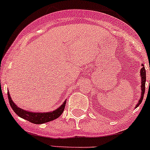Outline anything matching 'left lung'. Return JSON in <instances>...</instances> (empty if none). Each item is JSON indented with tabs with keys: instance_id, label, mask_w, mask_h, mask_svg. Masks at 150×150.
Wrapping results in <instances>:
<instances>
[{
	"instance_id": "8db88e82",
	"label": "left lung",
	"mask_w": 150,
	"mask_h": 150,
	"mask_svg": "<svg viewBox=\"0 0 150 150\" xmlns=\"http://www.w3.org/2000/svg\"><path fill=\"white\" fill-rule=\"evenodd\" d=\"M142 66H143V67L141 69V78H142V96H141L139 102V103L137 105V107H138V106L141 104V102H142V100H143L144 94V92H145V83H146V69H145L144 67L143 64H142ZM149 83H150V82H149Z\"/></svg>"
}]
</instances>
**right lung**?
Wrapping results in <instances>:
<instances>
[{
    "mask_svg": "<svg viewBox=\"0 0 150 150\" xmlns=\"http://www.w3.org/2000/svg\"><path fill=\"white\" fill-rule=\"evenodd\" d=\"M8 99L9 101V104L11 107L12 110L15 112L17 115H19L20 117H22L25 120H28L30 122H33L35 124H42L45 122H48L54 120L55 119L58 118L62 114L65 107L66 102H64L62 106H60L57 110H54L53 112L46 113H37V112H28L23 110L22 109H20L13 102L12 99H11L10 95L8 92Z\"/></svg>",
    "mask_w": 150,
    "mask_h": 150,
    "instance_id": "add662e5",
    "label": "right lung"
}]
</instances>
